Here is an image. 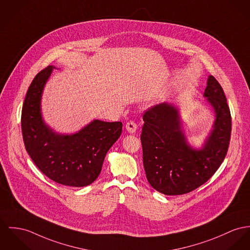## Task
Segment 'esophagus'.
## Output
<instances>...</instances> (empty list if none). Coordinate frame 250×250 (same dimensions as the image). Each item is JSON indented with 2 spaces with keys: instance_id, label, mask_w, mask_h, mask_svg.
<instances>
[{
  "instance_id": "obj_1",
  "label": "esophagus",
  "mask_w": 250,
  "mask_h": 250,
  "mask_svg": "<svg viewBox=\"0 0 250 250\" xmlns=\"http://www.w3.org/2000/svg\"><path fill=\"white\" fill-rule=\"evenodd\" d=\"M125 129L129 132V133H135L137 130V125L134 121H129L126 123L125 125Z\"/></svg>"
}]
</instances>
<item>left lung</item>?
<instances>
[{
  "label": "left lung",
  "mask_w": 250,
  "mask_h": 250,
  "mask_svg": "<svg viewBox=\"0 0 250 250\" xmlns=\"http://www.w3.org/2000/svg\"><path fill=\"white\" fill-rule=\"evenodd\" d=\"M204 97L215 118L202 148L188 143L179 108L171 103L157 104L143 116L144 167L148 183L159 192H190L208 181L225 160L230 141V110L222 86L211 75Z\"/></svg>",
  "instance_id": "left-lung-1"
}]
</instances>
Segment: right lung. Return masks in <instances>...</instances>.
Wrapping results in <instances>:
<instances>
[{
	"mask_svg": "<svg viewBox=\"0 0 250 250\" xmlns=\"http://www.w3.org/2000/svg\"><path fill=\"white\" fill-rule=\"evenodd\" d=\"M53 65L39 72L28 87L21 109L25 149L39 169L58 184L82 188L100 175L104 157L122 133L121 122L93 120L77 132L62 134L45 124L41 101Z\"/></svg>",
	"mask_w": 250,
	"mask_h": 250,
	"instance_id": "add662e5",
	"label": "right lung"
}]
</instances>
